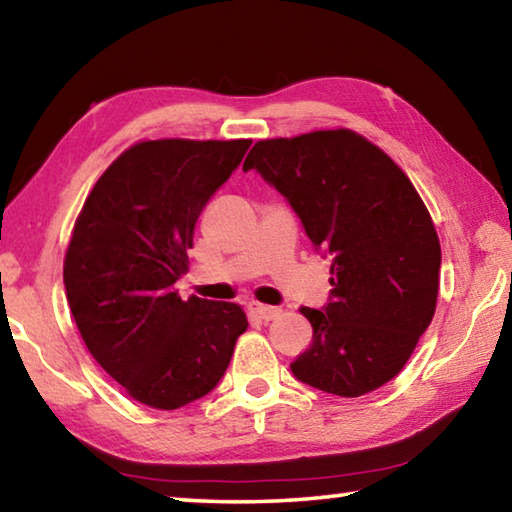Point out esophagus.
I'll return each mask as SVG.
<instances>
[{"label": "esophagus", "mask_w": 512, "mask_h": 512, "mask_svg": "<svg viewBox=\"0 0 512 512\" xmlns=\"http://www.w3.org/2000/svg\"><path fill=\"white\" fill-rule=\"evenodd\" d=\"M248 309H250V314H255L259 320H264V323H268V320H273L282 311L280 307L262 305V302H250Z\"/></svg>", "instance_id": "1"}]
</instances>
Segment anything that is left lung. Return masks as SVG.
<instances>
[{"mask_svg":"<svg viewBox=\"0 0 512 512\" xmlns=\"http://www.w3.org/2000/svg\"><path fill=\"white\" fill-rule=\"evenodd\" d=\"M248 169L287 198L311 244L332 255L329 302L300 307L314 339L291 372L341 397L384 386L436 311L440 241L420 194L379 146L348 128L257 142Z\"/></svg>","mask_w":512,"mask_h":512,"instance_id":"8db88e82","label":"left lung"}]
</instances>
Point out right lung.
Returning a JSON list of instances; mask_svg holds the SVG:
<instances>
[{"label":"right lung","instance_id":"obj_1","mask_svg":"<svg viewBox=\"0 0 512 512\" xmlns=\"http://www.w3.org/2000/svg\"><path fill=\"white\" fill-rule=\"evenodd\" d=\"M253 140L137 142L103 171L69 239V309L99 366L133 400L180 409L219 384L246 332L235 302L189 296L194 225Z\"/></svg>","mask_w":512,"mask_h":512}]
</instances>
